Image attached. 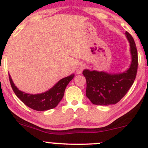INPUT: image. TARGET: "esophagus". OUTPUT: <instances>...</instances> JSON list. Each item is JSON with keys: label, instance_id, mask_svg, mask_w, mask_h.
Segmentation results:
<instances>
[{"label": "esophagus", "instance_id": "esophagus-1", "mask_svg": "<svg viewBox=\"0 0 148 148\" xmlns=\"http://www.w3.org/2000/svg\"><path fill=\"white\" fill-rule=\"evenodd\" d=\"M85 68V66L84 64H80L77 67V69H76V72H77V74H81L82 72V71L84 70V69Z\"/></svg>", "mask_w": 148, "mask_h": 148}]
</instances>
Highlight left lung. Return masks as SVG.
<instances>
[{
    "mask_svg": "<svg viewBox=\"0 0 148 148\" xmlns=\"http://www.w3.org/2000/svg\"><path fill=\"white\" fill-rule=\"evenodd\" d=\"M125 36L130 44L131 62L125 71L110 73L104 71L84 69L82 74L86 78V95L97 105L115 104L125 96L132 86L138 71V51L135 41L128 32Z\"/></svg>",
    "mask_w": 148,
    "mask_h": 148,
    "instance_id": "left-lung-1",
    "label": "left lung"
}]
</instances>
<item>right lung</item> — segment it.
<instances>
[{"label": "right lung", "instance_id": "add662e5", "mask_svg": "<svg viewBox=\"0 0 148 148\" xmlns=\"http://www.w3.org/2000/svg\"><path fill=\"white\" fill-rule=\"evenodd\" d=\"M8 75L12 89L18 98L28 107L37 111H46L56 107L63 98L66 86L74 77V74H71L59 80L49 90L34 95L19 90L13 83L9 74Z\"/></svg>", "mask_w": 148, "mask_h": 148}]
</instances>
